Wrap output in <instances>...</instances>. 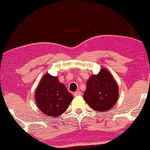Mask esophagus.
<instances>
[{"label": "esophagus", "instance_id": "34e87169", "mask_svg": "<svg viewBox=\"0 0 150 150\" xmlns=\"http://www.w3.org/2000/svg\"><path fill=\"white\" fill-rule=\"evenodd\" d=\"M80 95H81V92L79 91L75 92L74 93V97H78V96H80Z\"/></svg>", "mask_w": 150, "mask_h": 150}]
</instances>
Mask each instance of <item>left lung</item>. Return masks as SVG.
I'll return each instance as SVG.
<instances>
[{"instance_id":"8db88e82","label":"left lung","mask_w":150,"mask_h":150,"mask_svg":"<svg viewBox=\"0 0 150 150\" xmlns=\"http://www.w3.org/2000/svg\"><path fill=\"white\" fill-rule=\"evenodd\" d=\"M119 88L116 81L106 68L97 74H92L86 83L83 99L93 110L105 112L117 102Z\"/></svg>"}]
</instances>
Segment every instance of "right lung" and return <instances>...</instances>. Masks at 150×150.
Listing matches in <instances>:
<instances>
[{"label": "right lung", "instance_id": "right-lung-1", "mask_svg": "<svg viewBox=\"0 0 150 150\" xmlns=\"http://www.w3.org/2000/svg\"><path fill=\"white\" fill-rule=\"evenodd\" d=\"M74 97L57 76L49 73L43 76L35 92L38 108L44 114L58 117L69 107Z\"/></svg>", "mask_w": 150, "mask_h": 150}]
</instances>
